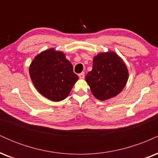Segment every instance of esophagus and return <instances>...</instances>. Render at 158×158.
<instances>
[{"label": "esophagus", "mask_w": 158, "mask_h": 158, "mask_svg": "<svg viewBox=\"0 0 158 158\" xmlns=\"http://www.w3.org/2000/svg\"><path fill=\"white\" fill-rule=\"evenodd\" d=\"M79 77L80 78V79H84V78H85V73H84V72L79 73Z\"/></svg>", "instance_id": "obj_1"}]
</instances>
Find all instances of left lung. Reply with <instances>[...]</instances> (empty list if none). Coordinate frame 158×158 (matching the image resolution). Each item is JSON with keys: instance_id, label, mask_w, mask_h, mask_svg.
<instances>
[{"instance_id": "left-lung-1", "label": "left lung", "mask_w": 158, "mask_h": 158, "mask_svg": "<svg viewBox=\"0 0 158 158\" xmlns=\"http://www.w3.org/2000/svg\"><path fill=\"white\" fill-rule=\"evenodd\" d=\"M128 72L123 61L115 52L98 54L94 58L93 69L85 76L90 90L99 100H106L122 91Z\"/></svg>"}]
</instances>
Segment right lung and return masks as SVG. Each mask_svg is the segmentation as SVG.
Wrapping results in <instances>:
<instances>
[{"label":"right lung","instance_id":"1","mask_svg":"<svg viewBox=\"0 0 158 158\" xmlns=\"http://www.w3.org/2000/svg\"><path fill=\"white\" fill-rule=\"evenodd\" d=\"M30 75L38 91L54 102L68 97L79 79L64 54L54 49L35 56L30 66Z\"/></svg>","mask_w":158,"mask_h":158}]
</instances>
